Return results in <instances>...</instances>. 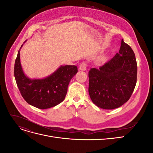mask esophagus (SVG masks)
Masks as SVG:
<instances>
[{"label": "esophagus", "instance_id": "esophagus-1", "mask_svg": "<svg viewBox=\"0 0 153 153\" xmlns=\"http://www.w3.org/2000/svg\"><path fill=\"white\" fill-rule=\"evenodd\" d=\"M86 67H87V64L85 62H83L82 63H81V64L79 66V70L80 71H85L86 69Z\"/></svg>", "mask_w": 153, "mask_h": 153}]
</instances>
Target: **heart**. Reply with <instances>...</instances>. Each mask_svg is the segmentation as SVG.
Masks as SVG:
<instances>
[{
    "mask_svg": "<svg viewBox=\"0 0 153 153\" xmlns=\"http://www.w3.org/2000/svg\"><path fill=\"white\" fill-rule=\"evenodd\" d=\"M103 61V58H100V59H99V60H98V62H101Z\"/></svg>",
    "mask_w": 153,
    "mask_h": 153,
    "instance_id": "obj_1",
    "label": "heart"
}]
</instances>
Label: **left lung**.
Masks as SVG:
<instances>
[{
	"label": "left lung",
	"mask_w": 153,
	"mask_h": 153,
	"mask_svg": "<svg viewBox=\"0 0 153 153\" xmlns=\"http://www.w3.org/2000/svg\"><path fill=\"white\" fill-rule=\"evenodd\" d=\"M137 78L135 55L122 39L119 53L99 69L92 68L89 70L91 99L101 108H117L130 98Z\"/></svg>",
	"instance_id": "1"
}]
</instances>
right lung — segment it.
Returning a JSON list of instances; mask_svg holds the SVG:
<instances>
[{"label":"right lung","instance_id":"obj_1","mask_svg":"<svg viewBox=\"0 0 153 153\" xmlns=\"http://www.w3.org/2000/svg\"><path fill=\"white\" fill-rule=\"evenodd\" d=\"M77 72L76 66H61L47 78L30 79L23 71L20 50L14 69L16 84L22 97L27 103L39 109L49 108L61 103L67 94L69 82Z\"/></svg>","mask_w":153,"mask_h":153}]
</instances>
